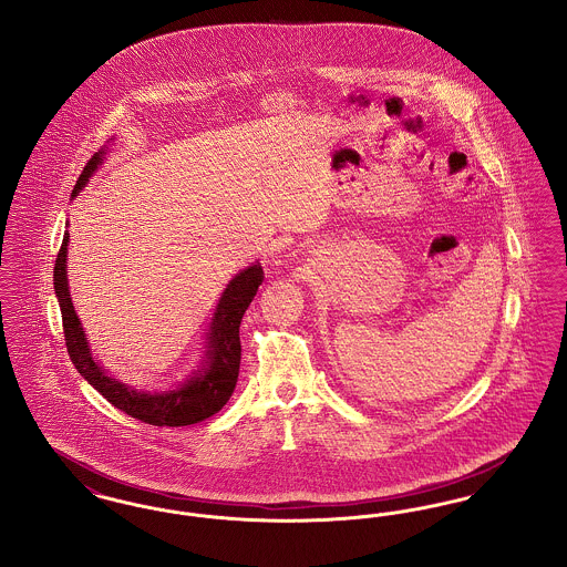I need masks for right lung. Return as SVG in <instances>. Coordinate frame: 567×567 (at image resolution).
I'll list each match as a JSON object with an SVG mask.
<instances>
[{"label":"right lung","mask_w":567,"mask_h":567,"mask_svg":"<svg viewBox=\"0 0 567 567\" xmlns=\"http://www.w3.org/2000/svg\"><path fill=\"white\" fill-rule=\"evenodd\" d=\"M102 155H93L82 169L81 178L76 181V187L72 190V197L81 193L86 185L93 169L102 163ZM70 236H63L61 248L56 252L54 261V293L59 299L61 319H63V336L65 347L72 363L81 372V377L100 391L110 404L125 414L134 416L142 423L155 425V427H185L199 423L208 416L216 414L227 400L231 398L238 374H240V321H243L246 308L250 306L252 297L257 293L259 285L264 282V270L259 264L240 271L225 289V293L218 301L215 319L210 324L208 336V365L199 374L189 378L181 389H174L169 393H142L134 391L127 384H121L116 378H110L102 372V368L93 361L81 321L74 312L72 299L68 293V271H65V252H68Z\"/></svg>","instance_id":"add662e5"}]
</instances>
